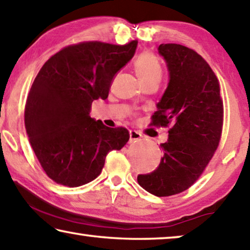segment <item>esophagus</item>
Returning <instances> with one entry per match:
<instances>
[{
    "mask_svg": "<svg viewBox=\"0 0 250 250\" xmlns=\"http://www.w3.org/2000/svg\"><path fill=\"white\" fill-rule=\"evenodd\" d=\"M142 134L138 133L137 130H129V143H134L138 140H141Z\"/></svg>",
    "mask_w": 250,
    "mask_h": 250,
    "instance_id": "1",
    "label": "esophagus"
}]
</instances>
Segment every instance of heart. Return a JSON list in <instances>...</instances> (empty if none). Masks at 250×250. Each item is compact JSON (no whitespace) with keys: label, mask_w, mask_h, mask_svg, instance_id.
Listing matches in <instances>:
<instances>
[{"label":"heart","mask_w":250,"mask_h":250,"mask_svg":"<svg viewBox=\"0 0 250 250\" xmlns=\"http://www.w3.org/2000/svg\"><path fill=\"white\" fill-rule=\"evenodd\" d=\"M134 68L142 83L149 80H160L162 76L160 61L153 53L149 52L141 53L134 61Z\"/></svg>","instance_id":"heart-1"}]
</instances>
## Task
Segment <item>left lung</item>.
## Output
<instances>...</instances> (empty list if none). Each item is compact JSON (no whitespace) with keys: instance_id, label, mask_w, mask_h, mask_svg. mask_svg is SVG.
<instances>
[{"instance_id":"8db88e82","label":"left lung","mask_w":250,"mask_h":250,"mask_svg":"<svg viewBox=\"0 0 250 250\" xmlns=\"http://www.w3.org/2000/svg\"><path fill=\"white\" fill-rule=\"evenodd\" d=\"M160 56L167 63L168 83L153 125L167 126L168 137L160 145L161 162L138 184L156 197L189 189L212 159L220 141L224 105L216 75L200 55L181 44L162 43Z\"/></svg>"}]
</instances>
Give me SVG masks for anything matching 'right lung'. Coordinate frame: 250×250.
Returning a JSON list of instances; mask_svg holds the SVG:
<instances>
[{"instance_id": "add662e5", "label": "right lung", "mask_w": 250, "mask_h": 250, "mask_svg": "<svg viewBox=\"0 0 250 250\" xmlns=\"http://www.w3.org/2000/svg\"><path fill=\"white\" fill-rule=\"evenodd\" d=\"M137 40L125 45L83 42L52 56L40 69L26 99V134L42 168L70 188L101 174L106 155L129 140L124 127L90 117L91 104L106 99L117 72L129 62Z\"/></svg>"}]
</instances>
